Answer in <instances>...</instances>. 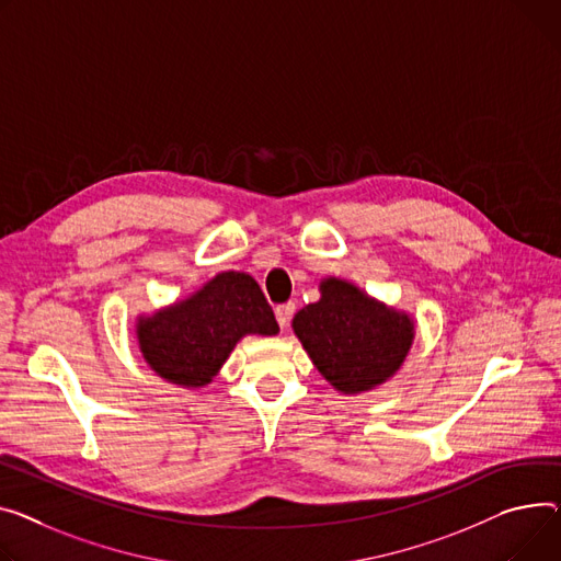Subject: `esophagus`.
Listing matches in <instances>:
<instances>
[{
    "label": "esophagus",
    "mask_w": 561,
    "mask_h": 561,
    "mask_svg": "<svg viewBox=\"0 0 561 561\" xmlns=\"http://www.w3.org/2000/svg\"><path fill=\"white\" fill-rule=\"evenodd\" d=\"M293 313H295V305H293V302L279 305V307L275 309V318H277V322H279V327H282V329H284V327L290 322Z\"/></svg>",
    "instance_id": "obj_1"
}]
</instances>
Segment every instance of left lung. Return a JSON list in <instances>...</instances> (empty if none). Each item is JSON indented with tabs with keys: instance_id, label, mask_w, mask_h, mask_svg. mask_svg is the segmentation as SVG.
<instances>
[{
	"instance_id": "1",
	"label": "left lung",
	"mask_w": 561,
	"mask_h": 561,
	"mask_svg": "<svg viewBox=\"0 0 561 561\" xmlns=\"http://www.w3.org/2000/svg\"><path fill=\"white\" fill-rule=\"evenodd\" d=\"M293 329L320 375L350 394L392 377L413 341L408 316L341 279L322 282V297L295 313Z\"/></svg>"
}]
</instances>
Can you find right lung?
<instances>
[{
  "label": "right lung",
  "instance_id": "obj_1",
  "mask_svg": "<svg viewBox=\"0 0 561 561\" xmlns=\"http://www.w3.org/2000/svg\"><path fill=\"white\" fill-rule=\"evenodd\" d=\"M277 320L259 284L243 273H220L190 300L137 324L146 363L171 383L198 388L245 333L273 335Z\"/></svg>",
  "mask_w": 561,
  "mask_h": 561
}]
</instances>
